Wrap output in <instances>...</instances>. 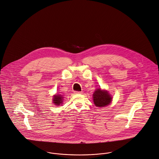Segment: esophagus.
<instances>
[{
	"mask_svg": "<svg viewBox=\"0 0 159 159\" xmlns=\"http://www.w3.org/2000/svg\"><path fill=\"white\" fill-rule=\"evenodd\" d=\"M74 93L75 94H82V92H81V91H75Z\"/></svg>",
	"mask_w": 159,
	"mask_h": 159,
	"instance_id": "1",
	"label": "esophagus"
}]
</instances>
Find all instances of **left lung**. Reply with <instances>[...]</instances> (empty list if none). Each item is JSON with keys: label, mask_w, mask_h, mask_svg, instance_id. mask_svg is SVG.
I'll use <instances>...</instances> for the list:
<instances>
[{"label": "left lung", "mask_w": 159, "mask_h": 159, "mask_svg": "<svg viewBox=\"0 0 159 159\" xmlns=\"http://www.w3.org/2000/svg\"><path fill=\"white\" fill-rule=\"evenodd\" d=\"M93 101L95 106L103 107L109 105L111 102L112 98L108 92L102 90L101 88L97 89L93 94Z\"/></svg>", "instance_id": "8db88e82"}]
</instances>
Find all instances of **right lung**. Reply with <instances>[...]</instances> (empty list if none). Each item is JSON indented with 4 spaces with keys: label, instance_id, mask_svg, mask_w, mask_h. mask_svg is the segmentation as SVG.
Listing matches in <instances>:
<instances>
[{
    "label": "right lung",
    "instance_id": "obj_1",
    "mask_svg": "<svg viewBox=\"0 0 159 159\" xmlns=\"http://www.w3.org/2000/svg\"><path fill=\"white\" fill-rule=\"evenodd\" d=\"M63 96L61 95H59V94H55L53 96V103L54 105L57 106H59L61 105L63 102Z\"/></svg>",
    "mask_w": 159,
    "mask_h": 159
}]
</instances>
